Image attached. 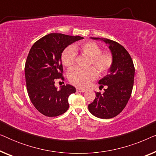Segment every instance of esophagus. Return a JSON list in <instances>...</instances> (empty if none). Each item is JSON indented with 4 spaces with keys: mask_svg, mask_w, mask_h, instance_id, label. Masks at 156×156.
<instances>
[{
    "mask_svg": "<svg viewBox=\"0 0 156 156\" xmlns=\"http://www.w3.org/2000/svg\"><path fill=\"white\" fill-rule=\"evenodd\" d=\"M76 91H78V92H84V91H86V90H85V89L79 88V87H76Z\"/></svg>",
    "mask_w": 156,
    "mask_h": 156,
    "instance_id": "obj_1",
    "label": "esophagus"
}]
</instances>
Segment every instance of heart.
<instances>
[{"instance_id":"1","label":"heart","mask_w":156,"mask_h":156,"mask_svg":"<svg viewBox=\"0 0 156 156\" xmlns=\"http://www.w3.org/2000/svg\"><path fill=\"white\" fill-rule=\"evenodd\" d=\"M77 50L89 57L88 65L94 66L100 74L107 73L114 64V59L112 52L108 51L102 52L99 44L94 42L88 41L74 44L73 47H68L63 51L61 60L66 67L71 68L74 65L76 56L75 50ZM95 70L94 67H89L86 69L74 68L68 74V79L72 84L85 88L90 82L97 78V70Z\"/></svg>"}]
</instances>
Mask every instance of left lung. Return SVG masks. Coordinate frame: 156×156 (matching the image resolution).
I'll return each instance as SVG.
<instances>
[{"mask_svg":"<svg viewBox=\"0 0 156 156\" xmlns=\"http://www.w3.org/2000/svg\"><path fill=\"white\" fill-rule=\"evenodd\" d=\"M99 40V37H92ZM109 44L114 64L109 73L99 80L100 87L106 86L104 92L96 93V98L89 104V111L100 119L114 118L123 110L131 97L133 87L135 68L131 55L118 42L108 39H101Z\"/></svg>","mask_w":156,"mask_h":156,"instance_id":"8db88e82","label":"left lung"}]
</instances>
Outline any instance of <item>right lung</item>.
Segmentation results:
<instances>
[{
  "label": "right lung",
  "instance_id": "right-lung-1",
  "mask_svg": "<svg viewBox=\"0 0 156 156\" xmlns=\"http://www.w3.org/2000/svg\"><path fill=\"white\" fill-rule=\"evenodd\" d=\"M83 38L50 33L35 42L30 50L25 65L27 94L36 109L44 116H59L69 108L68 98L76 92L75 87L63 85L58 90L55 83L65 80L62 53L68 45Z\"/></svg>",
  "mask_w": 156,
  "mask_h": 156
}]
</instances>
